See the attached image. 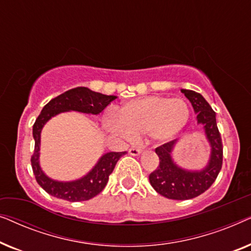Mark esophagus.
<instances>
[{
	"mask_svg": "<svg viewBox=\"0 0 251 251\" xmlns=\"http://www.w3.org/2000/svg\"><path fill=\"white\" fill-rule=\"evenodd\" d=\"M142 153V149H139V147H131V149L129 150V154L130 155H139V154Z\"/></svg>",
	"mask_w": 251,
	"mask_h": 251,
	"instance_id": "1",
	"label": "esophagus"
}]
</instances>
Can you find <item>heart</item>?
<instances>
[{
  "label": "heart",
  "instance_id": "b5f03b06",
  "mask_svg": "<svg viewBox=\"0 0 251 251\" xmlns=\"http://www.w3.org/2000/svg\"><path fill=\"white\" fill-rule=\"evenodd\" d=\"M104 118V126L121 137L150 133L156 140H167L184 128L190 116L187 102L181 98L147 96L123 104Z\"/></svg>",
  "mask_w": 251,
  "mask_h": 251
}]
</instances>
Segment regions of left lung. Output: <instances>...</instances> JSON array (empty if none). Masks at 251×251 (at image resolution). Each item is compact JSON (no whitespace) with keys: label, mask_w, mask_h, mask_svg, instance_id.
<instances>
[{"label":"left lung","mask_w":251,"mask_h":251,"mask_svg":"<svg viewBox=\"0 0 251 251\" xmlns=\"http://www.w3.org/2000/svg\"><path fill=\"white\" fill-rule=\"evenodd\" d=\"M197 113L199 125L203 126L211 147L210 159L201 171L181 169L173 161L171 152L177 140H171L155 149L160 163L150 175V183L157 193L171 200H188L197 198L214 184L223 164V143L216 122V113L208 101L193 90L181 89Z\"/></svg>","instance_id":"8db88e82"}]
</instances>
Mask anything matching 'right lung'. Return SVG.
Returning a JSON list of instances; mask_svg holds the SVG:
<instances>
[{
  "label": "right lung",
  "instance_id": "add662e5",
  "mask_svg": "<svg viewBox=\"0 0 251 251\" xmlns=\"http://www.w3.org/2000/svg\"><path fill=\"white\" fill-rule=\"evenodd\" d=\"M115 99L116 96H106L91 91L88 88L78 87L71 89L58 97L51 99L44 106L33 126L35 146H34L33 155L30 157V162H32L33 173L36 181L47 193L58 199H63V200L78 202L90 200L104 190L108 181L109 175L114 170L116 162L126 152H109L104 154L94 167V169L80 179L74 181H57L48 177L40 167L41 131L47 121L61 112L77 111L97 115Z\"/></svg>",
  "mask_w": 251,
  "mask_h": 251
}]
</instances>
